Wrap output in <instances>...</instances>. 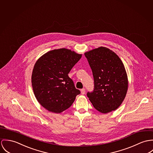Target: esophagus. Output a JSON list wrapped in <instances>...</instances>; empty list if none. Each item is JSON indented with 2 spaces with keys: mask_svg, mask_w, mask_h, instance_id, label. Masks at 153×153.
I'll return each instance as SVG.
<instances>
[{
  "mask_svg": "<svg viewBox=\"0 0 153 153\" xmlns=\"http://www.w3.org/2000/svg\"><path fill=\"white\" fill-rule=\"evenodd\" d=\"M81 93L82 94H85V88L81 89Z\"/></svg>",
  "mask_w": 153,
  "mask_h": 153,
  "instance_id": "obj_1",
  "label": "esophagus"
}]
</instances>
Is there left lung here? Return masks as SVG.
Listing matches in <instances>:
<instances>
[{
	"instance_id": "left-lung-1",
	"label": "left lung",
	"mask_w": 153,
	"mask_h": 153,
	"mask_svg": "<svg viewBox=\"0 0 153 153\" xmlns=\"http://www.w3.org/2000/svg\"><path fill=\"white\" fill-rule=\"evenodd\" d=\"M94 77V90L87 93L94 107L105 114L116 110L123 102L128 89V78L119 56L100 47L85 53Z\"/></svg>"
}]
</instances>
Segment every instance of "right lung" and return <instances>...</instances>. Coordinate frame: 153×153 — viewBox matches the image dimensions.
I'll return each mask as SVG.
<instances>
[{
  "label": "right lung",
  "mask_w": 153,
  "mask_h": 153,
  "mask_svg": "<svg viewBox=\"0 0 153 153\" xmlns=\"http://www.w3.org/2000/svg\"><path fill=\"white\" fill-rule=\"evenodd\" d=\"M81 57L82 54L63 48L47 52L36 62L32 74L34 96L48 111L63 112L80 94L68 74Z\"/></svg>",
  "instance_id": "1"
}]
</instances>
